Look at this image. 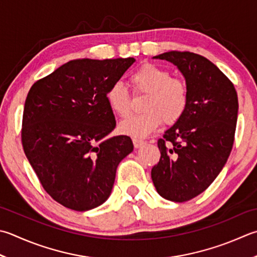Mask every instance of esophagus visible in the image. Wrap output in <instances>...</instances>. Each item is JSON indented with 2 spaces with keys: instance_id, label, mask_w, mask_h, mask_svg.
Returning <instances> with one entry per match:
<instances>
[{
  "instance_id": "34e87169",
  "label": "esophagus",
  "mask_w": 257,
  "mask_h": 257,
  "mask_svg": "<svg viewBox=\"0 0 257 257\" xmlns=\"http://www.w3.org/2000/svg\"><path fill=\"white\" fill-rule=\"evenodd\" d=\"M133 143H134L135 148H139L140 146H143L145 144L144 140L143 139H139V138H134L133 139Z\"/></svg>"
}]
</instances>
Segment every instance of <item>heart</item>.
Returning <instances> with one entry per match:
<instances>
[{
	"label": "heart",
	"mask_w": 257,
	"mask_h": 257,
	"mask_svg": "<svg viewBox=\"0 0 257 257\" xmlns=\"http://www.w3.org/2000/svg\"><path fill=\"white\" fill-rule=\"evenodd\" d=\"M130 82L136 92L147 93V97L143 103V113L119 124L122 135L146 137L163 121L172 124L183 117L188 104V88L183 79L172 77L167 70L155 64H145L130 75ZM105 99L118 117H127L132 111L130 93L122 82L115 81L110 85Z\"/></svg>",
	"instance_id": "obj_1"
}]
</instances>
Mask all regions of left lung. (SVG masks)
Masks as SVG:
<instances>
[{
  "instance_id": "1",
  "label": "left lung",
  "mask_w": 257,
  "mask_h": 257,
  "mask_svg": "<svg viewBox=\"0 0 257 257\" xmlns=\"http://www.w3.org/2000/svg\"><path fill=\"white\" fill-rule=\"evenodd\" d=\"M155 59L174 63L188 88L183 117L158 140L160 159L152 179L165 199L184 203L208 188L229 157L238 99L232 81L202 55L170 51Z\"/></svg>"
}]
</instances>
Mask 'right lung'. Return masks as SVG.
<instances>
[{
    "label": "right lung",
    "instance_id": "obj_1",
    "mask_svg": "<svg viewBox=\"0 0 257 257\" xmlns=\"http://www.w3.org/2000/svg\"><path fill=\"white\" fill-rule=\"evenodd\" d=\"M136 60L78 59L35 82L25 100L22 146L38 178L64 207L84 212L111 194L119 163L134 150L105 99Z\"/></svg>",
    "mask_w": 257,
    "mask_h": 257
}]
</instances>
